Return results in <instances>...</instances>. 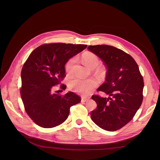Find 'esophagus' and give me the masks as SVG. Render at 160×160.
Returning <instances> with one entry per match:
<instances>
[{"label": "esophagus", "instance_id": "1", "mask_svg": "<svg viewBox=\"0 0 160 160\" xmlns=\"http://www.w3.org/2000/svg\"><path fill=\"white\" fill-rule=\"evenodd\" d=\"M90 98L88 97H85V96H82V100L81 101L82 102H86L87 101H88Z\"/></svg>", "mask_w": 160, "mask_h": 160}]
</instances>
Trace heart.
Returning <instances> with one entry per match:
<instances>
[{"label":"heart","mask_w":160,"mask_h":160,"mask_svg":"<svg viewBox=\"0 0 160 160\" xmlns=\"http://www.w3.org/2000/svg\"><path fill=\"white\" fill-rule=\"evenodd\" d=\"M84 64L91 69H94L99 64V60L96 55L93 53L87 52L82 56ZM76 62V58H73L68 61L66 64L67 72H71ZM98 85V81L95 78H88L86 80L76 78L70 83V88L74 92L88 95L93 91Z\"/></svg>","instance_id":"1"}]
</instances>
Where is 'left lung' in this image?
<instances>
[{
	"instance_id": "left-lung-1",
	"label": "left lung",
	"mask_w": 160,
	"mask_h": 160,
	"mask_svg": "<svg viewBox=\"0 0 160 160\" xmlns=\"http://www.w3.org/2000/svg\"><path fill=\"white\" fill-rule=\"evenodd\" d=\"M88 49L107 68L105 82L98 91L108 96H92L98 106L91 118L104 130H119L133 118L143 100L144 80L139 66L131 56L111 45H89Z\"/></svg>"
}]
</instances>
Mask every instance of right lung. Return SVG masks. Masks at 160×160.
Wrapping results in <instances>:
<instances>
[{
  "mask_svg": "<svg viewBox=\"0 0 160 160\" xmlns=\"http://www.w3.org/2000/svg\"><path fill=\"white\" fill-rule=\"evenodd\" d=\"M87 47L84 44L54 43L42 45L29 56L22 66L21 97L30 118L43 128H52L68 117L70 107L80 98L72 92L63 96L52 89L65 77L64 65ZM66 85L61 88L66 89Z\"/></svg>",
  "mask_w": 160,
  "mask_h": 160,
  "instance_id": "1",
  "label": "right lung"
}]
</instances>
